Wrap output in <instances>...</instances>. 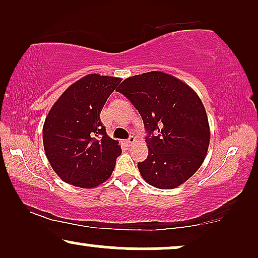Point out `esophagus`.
Segmentation results:
<instances>
[{
  "label": "esophagus",
  "instance_id": "34e87169",
  "mask_svg": "<svg viewBox=\"0 0 258 258\" xmlns=\"http://www.w3.org/2000/svg\"><path fill=\"white\" fill-rule=\"evenodd\" d=\"M135 140H136V139H135V137H134V136H130V137H129V139H128V140H126L124 143L126 144V146H132V144H133L134 142H135Z\"/></svg>",
  "mask_w": 258,
  "mask_h": 258
}]
</instances>
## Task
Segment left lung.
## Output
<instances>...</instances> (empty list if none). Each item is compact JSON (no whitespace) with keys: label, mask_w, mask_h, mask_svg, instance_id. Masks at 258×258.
I'll return each instance as SVG.
<instances>
[{"label":"left lung","mask_w":258,"mask_h":258,"mask_svg":"<svg viewBox=\"0 0 258 258\" xmlns=\"http://www.w3.org/2000/svg\"><path fill=\"white\" fill-rule=\"evenodd\" d=\"M139 110L149 154L137 167L150 185L172 189L202 165L210 141L206 109L188 84L161 72L125 79L116 89Z\"/></svg>","instance_id":"left-lung-1"}]
</instances>
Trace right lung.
<instances>
[{
  "mask_svg": "<svg viewBox=\"0 0 258 258\" xmlns=\"http://www.w3.org/2000/svg\"><path fill=\"white\" fill-rule=\"evenodd\" d=\"M121 79L90 74L72 84L49 111L43 146L49 163L61 179L80 188H94L112 174L122 153L110 139L100 115Z\"/></svg>",
  "mask_w": 258,
  "mask_h": 258,
  "instance_id": "obj_1",
  "label": "right lung"
}]
</instances>
